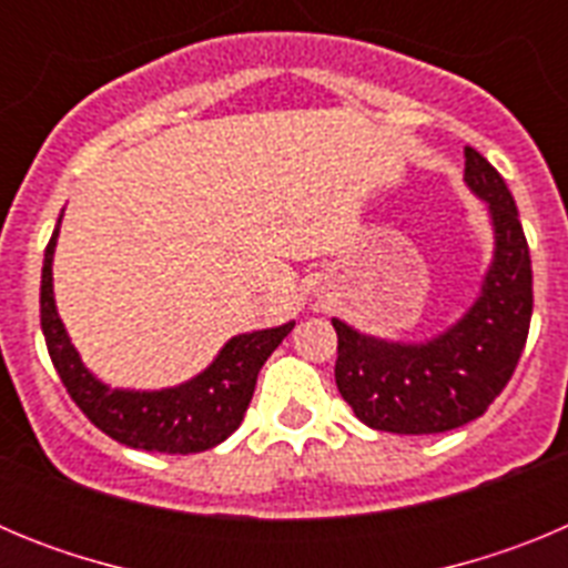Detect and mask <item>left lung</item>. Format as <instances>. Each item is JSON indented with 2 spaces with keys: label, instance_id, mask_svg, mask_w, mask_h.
I'll use <instances>...</instances> for the list:
<instances>
[{
  "label": "left lung",
  "instance_id": "8db88e82",
  "mask_svg": "<svg viewBox=\"0 0 568 568\" xmlns=\"http://www.w3.org/2000/svg\"><path fill=\"white\" fill-rule=\"evenodd\" d=\"M464 182L489 204L495 255L478 301L446 333L384 341L333 318L335 384L355 418L381 433L435 435L480 418L509 384L531 321V258L504 175L466 148Z\"/></svg>",
  "mask_w": 568,
  "mask_h": 568
}]
</instances>
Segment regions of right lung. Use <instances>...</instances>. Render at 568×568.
Here are the masks:
<instances>
[{"label": "right lung", "mask_w": 568, "mask_h": 568, "mask_svg": "<svg viewBox=\"0 0 568 568\" xmlns=\"http://www.w3.org/2000/svg\"><path fill=\"white\" fill-rule=\"evenodd\" d=\"M59 224H62V215L44 247L39 315H42L50 361L57 366L70 398L77 400L90 424L99 426L104 435L144 453L190 455L213 449L227 440L244 420L261 366L273 355L275 346L287 338L295 321L273 329L235 335L222 346V353L215 355L204 373L179 386L153 389V393L113 389L82 364L57 313L53 250H57Z\"/></svg>", "instance_id": "obj_1"}]
</instances>
